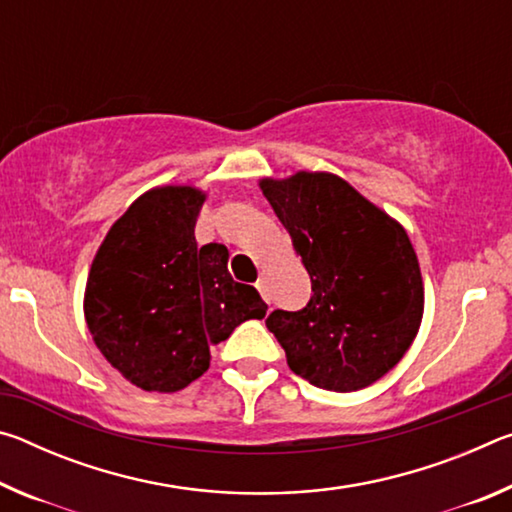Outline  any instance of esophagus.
<instances>
[{"label":"esophagus","instance_id":"1","mask_svg":"<svg viewBox=\"0 0 512 512\" xmlns=\"http://www.w3.org/2000/svg\"><path fill=\"white\" fill-rule=\"evenodd\" d=\"M257 291L262 293V298L266 300V302H271V293H268V284H266V280L262 277V280L257 282Z\"/></svg>","mask_w":512,"mask_h":512}]
</instances>
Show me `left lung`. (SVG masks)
I'll return each instance as SVG.
<instances>
[{
    "mask_svg": "<svg viewBox=\"0 0 512 512\" xmlns=\"http://www.w3.org/2000/svg\"><path fill=\"white\" fill-rule=\"evenodd\" d=\"M259 189L311 277L305 309L266 318L289 368L325 391L375 384L422 323L424 284L409 235L334 173L262 178Z\"/></svg>",
    "mask_w": 512,
    "mask_h": 512,
    "instance_id": "1",
    "label": "left lung"
}]
</instances>
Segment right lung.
<instances>
[{"label":"right lung","instance_id":"obj_1","mask_svg":"<svg viewBox=\"0 0 512 512\" xmlns=\"http://www.w3.org/2000/svg\"><path fill=\"white\" fill-rule=\"evenodd\" d=\"M205 198L192 185L149 189L92 259L85 323L110 366L142 391L189 386L210 368V345L266 316L257 289L228 273V248L196 246Z\"/></svg>","mask_w":512,"mask_h":512}]
</instances>
